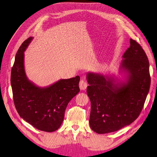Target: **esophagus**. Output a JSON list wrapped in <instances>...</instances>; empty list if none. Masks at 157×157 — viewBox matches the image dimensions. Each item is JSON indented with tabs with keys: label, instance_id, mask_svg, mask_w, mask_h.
Instances as JSON below:
<instances>
[{
	"label": "esophagus",
	"instance_id": "obj_1",
	"mask_svg": "<svg viewBox=\"0 0 157 157\" xmlns=\"http://www.w3.org/2000/svg\"><path fill=\"white\" fill-rule=\"evenodd\" d=\"M87 86H88V83H87V81L86 80H85L84 78H82L80 80L79 87H80V90H86Z\"/></svg>",
	"mask_w": 157,
	"mask_h": 157
}]
</instances>
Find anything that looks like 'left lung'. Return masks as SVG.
Returning a JSON list of instances; mask_svg holds the SVG:
<instances>
[{"instance_id":"8db88e82","label":"left lung","mask_w":157,"mask_h":157,"mask_svg":"<svg viewBox=\"0 0 157 157\" xmlns=\"http://www.w3.org/2000/svg\"><path fill=\"white\" fill-rule=\"evenodd\" d=\"M122 57V65L129 74L127 84L119 86L101 75H87L91 101L89 122L98 134L116 132L137 119L149 91V63L141 45L130 39V46Z\"/></svg>"}]
</instances>
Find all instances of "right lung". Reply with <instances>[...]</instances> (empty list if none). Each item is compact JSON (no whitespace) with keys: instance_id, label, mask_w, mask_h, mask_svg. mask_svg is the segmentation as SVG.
Returning <instances> with one entry per match:
<instances>
[{"instance_id":"obj_1","label":"right lung","mask_w":157,"mask_h":157,"mask_svg":"<svg viewBox=\"0 0 157 157\" xmlns=\"http://www.w3.org/2000/svg\"><path fill=\"white\" fill-rule=\"evenodd\" d=\"M32 39L28 38L21 44L12 68L13 103L26 122L38 130L52 132L60 127L69 102L79 92L80 77L60 80L46 88L29 81L24 70V51Z\"/></svg>"}]
</instances>
